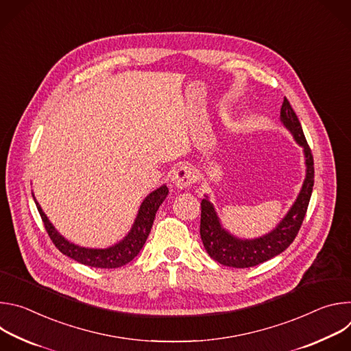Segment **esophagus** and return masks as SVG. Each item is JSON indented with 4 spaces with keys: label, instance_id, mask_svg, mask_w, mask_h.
<instances>
[{
    "label": "esophagus",
    "instance_id": "34e87169",
    "mask_svg": "<svg viewBox=\"0 0 351 351\" xmlns=\"http://www.w3.org/2000/svg\"><path fill=\"white\" fill-rule=\"evenodd\" d=\"M195 175L193 172V169L187 165H182L179 167L173 173H172V183L176 189H186L189 186H191L194 183Z\"/></svg>",
    "mask_w": 351,
    "mask_h": 351
}]
</instances>
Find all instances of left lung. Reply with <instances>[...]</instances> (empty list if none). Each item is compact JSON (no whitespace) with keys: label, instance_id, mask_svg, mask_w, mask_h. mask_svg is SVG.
Returning <instances> with one entry per match:
<instances>
[{"label":"left lung","instance_id":"left-lung-1","mask_svg":"<svg viewBox=\"0 0 351 351\" xmlns=\"http://www.w3.org/2000/svg\"><path fill=\"white\" fill-rule=\"evenodd\" d=\"M280 121L291 132L300 145L304 147L307 176L295 203L289 214L275 230L256 240H239L221 228L213 204L207 198L202 202V221L199 234L211 258L222 265L233 268H250L263 264L280 254L293 243L304 221L314 186V158L311 148L306 140L302 123H300L289 99L285 97L280 108Z\"/></svg>","mask_w":351,"mask_h":351}]
</instances>
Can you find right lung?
<instances>
[{
    "instance_id": "1",
    "label": "right lung",
    "mask_w": 351,
    "mask_h": 351,
    "mask_svg": "<svg viewBox=\"0 0 351 351\" xmlns=\"http://www.w3.org/2000/svg\"><path fill=\"white\" fill-rule=\"evenodd\" d=\"M168 195V187L161 186L156 191L149 194L140 207L138 215L136 218V222L130 230V233L123 239L121 243H118L114 247L110 248H101V250H94V248H84L75 245L65 240L56 229L54 226L49 223L47 219L45 214L40 208L38 203L36 202L37 210L40 213L41 221L44 223V228L49 236V239L53 240L54 245L60 250V252L69 258L87 265V267H94V268H119L130 263L138 253L141 247L144 245L149 230H152L156 214Z\"/></svg>"
}]
</instances>
